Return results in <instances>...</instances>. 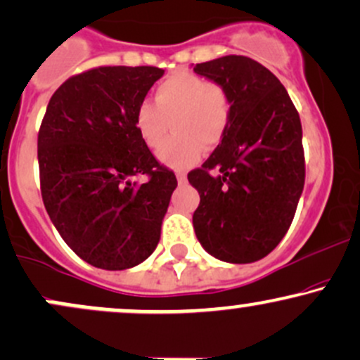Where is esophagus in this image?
<instances>
[{"mask_svg": "<svg viewBox=\"0 0 360 360\" xmlns=\"http://www.w3.org/2000/svg\"><path fill=\"white\" fill-rule=\"evenodd\" d=\"M176 177H177V183L179 184H184L186 181H188V176H186V172H183V171H177Z\"/></svg>", "mask_w": 360, "mask_h": 360, "instance_id": "obj_1", "label": "esophagus"}]
</instances>
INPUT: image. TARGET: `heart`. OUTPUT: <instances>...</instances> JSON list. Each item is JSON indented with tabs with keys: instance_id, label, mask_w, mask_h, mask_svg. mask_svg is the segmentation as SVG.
<instances>
[{
	"instance_id": "heart-1",
	"label": "heart",
	"mask_w": 360,
	"mask_h": 360,
	"mask_svg": "<svg viewBox=\"0 0 360 360\" xmlns=\"http://www.w3.org/2000/svg\"><path fill=\"white\" fill-rule=\"evenodd\" d=\"M155 103L140 101L134 125L147 147L157 148L172 124L176 135L159 150L160 162L171 169L194 166L206 148L217 147L232 120V100L218 82L193 72H176L157 86Z\"/></svg>"
}]
</instances>
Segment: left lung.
Returning <instances> with one entry per match:
<instances>
[{
    "instance_id": "left-lung-1",
    "label": "left lung",
    "mask_w": 360,
    "mask_h": 360,
    "mask_svg": "<svg viewBox=\"0 0 360 360\" xmlns=\"http://www.w3.org/2000/svg\"><path fill=\"white\" fill-rule=\"evenodd\" d=\"M193 71L221 84L232 100L221 143L188 174L200 193L194 232L223 262H255L283 240L303 193L300 115L278 77L249 57L225 56Z\"/></svg>"
}]
</instances>
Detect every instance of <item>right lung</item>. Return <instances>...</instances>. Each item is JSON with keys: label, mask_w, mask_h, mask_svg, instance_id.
<instances>
[{"label": "right lung", "mask_w": 360, "mask_h": 360, "mask_svg": "<svg viewBox=\"0 0 360 360\" xmlns=\"http://www.w3.org/2000/svg\"><path fill=\"white\" fill-rule=\"evenodd\" d=\"M164 76L152 65H108L69 77L39 131L40 191L49 217L82 260L106 271L155 250L177 181L139 137L135 108ZM137 174L149 179L131 181Z\"/></svg>", "instance_id": "right-lung-1"}]
</instances>
